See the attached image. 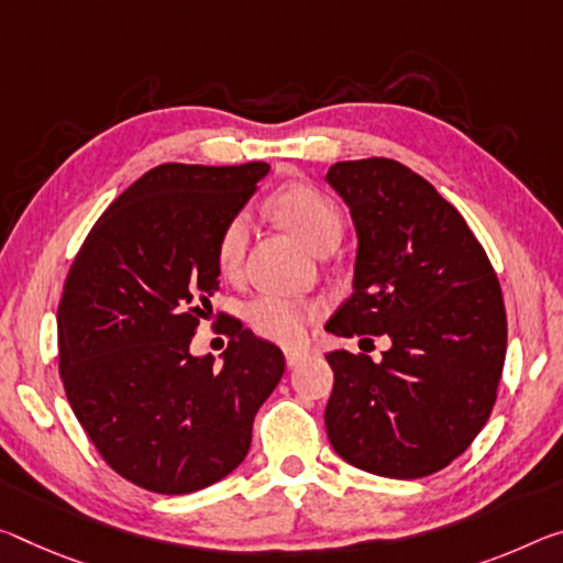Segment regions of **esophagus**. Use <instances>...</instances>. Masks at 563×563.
<instances>
[{
	"label": "esophagus",
	"mask_w": 563,
	"mask_h": 563,
	"mask_svg": "<svg viewBox=\"0 0 563 563\" xmlns=\"http://www.w3.org/2000/svg\"><path fill=\"white\" fill-rule=\"evenodd\" d=\"M306 358H308V353H302V351H285V363H288V368H296V365H300Z\"/></svg>",
	"instance_id": "obj_1"
}]
</instances>
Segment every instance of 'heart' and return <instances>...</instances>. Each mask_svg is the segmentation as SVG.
<instances>
[{"mask_svg":"<svg viewBox=\"0 0 563 563\" xmlns=\"http://www.w3.org/2000/svg\"><path fill=\"white\" fill-rule=\"evenodd\" d=\"M275 218L288 228L302 245L316 253L320 245L338 243L343 233V218L325 195L308 185H285L273 198ZM250 238V218L238 212L228 220L218 240V263L222 273H235L243 263ZM250 328L273 343L292 345L302 341L308 320L313 318V306L290 298L261 296L245 306Z\"/></svg>","mask_w":563,"mask_h":563,"instance_id":"1","label":"heart"}]
</instances>
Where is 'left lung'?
I'll return each mask as SVG.
<instances>
[{"label":"left lung","mask_w":563,"mask_h":563,"mask_svg":"<svg viewBox=\"0 0 563 563\" xmlns=\"http://www.w3.org/2000/svg\"><path fill=\"white\" fill-rule=\"evenodd\" d=\"M353 218V296L325 330L388 335L380 363L333 351L328 439L355 468L423 478L486 426L506 358L501 285L461 212L386 157L330 165ZM368 341V338H365Z\"/></svg>","instance_id":"8db88e82"}]
</instances>
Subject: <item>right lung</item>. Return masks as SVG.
Here are the masks:
<instances>
[{
    "label": "right lung",
    "mask_w": 563,
    "mask_h": 563,
    "mask_svg": "<svg viewBox=\"0 0 563 563\" xmlns=\"http://www.w3.org/2000/svg\"><path fill=\"white\" fill-rule=\"evenodd\" d=\"M267 163H167L89 230L57 308L59 376L100 456L155 494L216 484L245 461L257 408L278 386V345L230 318L216 368L190 341L220 288L218 240Z\"/></svg>",
    "instance_id": "right-lung-1"
}]
</instances>
